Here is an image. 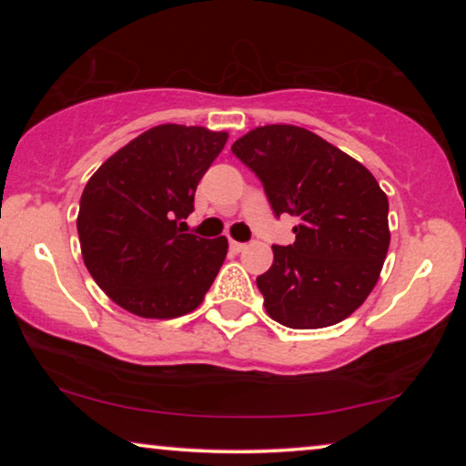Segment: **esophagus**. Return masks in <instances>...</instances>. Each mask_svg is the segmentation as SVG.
Returning a JSON list of instances; mask_svg holds the SVG:
<instances>
[{"label": "esophagus", "instance_id": "obj_1", "mask_svg": "<svg viewBox=\"0 0 466 466\" xmlns=\"http://www.w3.org/2000/svg\"><path fill=\"white\" fill-rule=\"evenodd\" d=\"M228 246H231V250L233 252H241V250H246V244H241V241H228Z\"/></svg>", "mask_w": 466, "mask_h": 466}]
</instances>
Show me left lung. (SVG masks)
<instances>
[{"label":"left lung","instance_id":"8db88e82","mask_svg":"<svg viewBox=\"0 0 466 466\" xmlns=\"http://www.w3.org/2000/svg\"><path fill=\"white\" fill-rule=\"evenodd\" d=\"M250 167L273 214L297 216L290 246H273L257 278L265 309L289 329L346 320L378 284L390 246L388 197L371 171L295 125L257 127L231 146Z\"/></svg>","mask_w":466,"mask_h":466}]
</instances>
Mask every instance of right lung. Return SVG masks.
Segmentation results:
<instances>
[{
  "label": "right lung",
  "instance_id": "obj_1",
  "mask_svg": "<svg viewBox=\"0 0 466 466\" xmlns=\"http://www.w3.org/2000/svg\"><path fill=\"white\" fill-rule=\"evenodd\" d=\"M228 133L158 125L131 139L91 176L80 197L78 238L95 282L142 318L197 309L227 257V238L182 231L195 190Z\"/></svg>",
  "mask_w": 466,
  "mask_h": 466
}]
</instances>
